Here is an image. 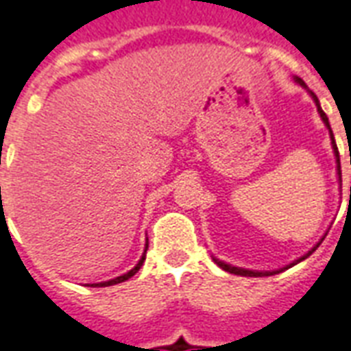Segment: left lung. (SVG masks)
<instances>
[{"mask_svg":"<svg viewBox=\"0 0 351 351\" xmlns=\"http://www.w3.org/2000/svg\"><path fill=\"white\" fill-rule=\"evenodd\" d=\"M295 80H297V82H299V84H301L302 88H306V84H304V82H302L301 79H295ZM308 93H310V95H312V99H314V103H316L317 112H319V118L324 120V123H325V125H327V130H329V135H331L332 152H335V158H337V175H339V182H340V186H342V173H340V156H339V148H337V143H335V135H332L331 125H329V118H327V114H325L324 110H322V107H319V101H317L316 93L310 92V90H308ZM322 241H324V239H322ZM322 241H319V243H317L316 246H314V248H312V250L308 252V254H304L302 258L295 259L293 263L286 265V267H282V269H276V271H250V269H243V267H233V265L223 263V261H220V259H216V258H213V259H214V261H216V265H218V267H221L223 271L231 272V274H241V276H272V274H278V272L286 271V269H289V267H293V265H297V263H299V261H302V259L308 258V256H310V254H312V252H316V248H317V246H319V244H322Z\"/></svg>","mask_w":351,"mask_h":351,"instance_id":"1","label":"left lung"}]
</instances>
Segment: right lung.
<instances>
[{
  "label": "right lung",
  "mask_w": 351,
  "mask_h": 351,
  "mask_svg": "<svg viewBox=\"0 0 351 351\" xmlns=\"http://www.w3.org/2000/svg\"><path fill=\"white\" fill-rule=\"evenodd\" d=\"M146 250H148V241H146L145 254H146ZM145 254H143V258L138 259V263L135 265V267H133V269H131L130 272H125V274H122V276H116V278L108 280V282H101V284H92V286H99V287H105V286H114V284H120V282H125V280H130L131 276H133V274H135V272H137L138 269H141V267H143V263H145V259H146Z\"/></svg>",
  "instance_id": "add662e5"
}]
</instances>
